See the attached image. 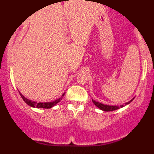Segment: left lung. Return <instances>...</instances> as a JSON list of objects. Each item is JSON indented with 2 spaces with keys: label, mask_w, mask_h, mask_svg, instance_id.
I'll list each match as a JSON object with an SVG mask.
<instances>
[{
  "label": "left lung",
  "mask_w": 154,
  "mask_h": 154,
  "mask_svg": "<svg viewBox=\"0 0 154 154\" xmlns=\"http://www.w3.org/2000/svg\"><path fill=\"white\" fill-rule=\"evenodd\" d=\"M134 98H135V97H134V98H132V99L130 100V101L127 102V103H125V104H124V105H121V106H117L106 105V104H103V103H99V102H98V101H95V100H93V99H92V101H93V103H94L97 107L99 108L100 110L104 111H112L116 110V109H120V108H122L124 106H125L128 105L129 103H130L132 101V100H133Z\"/></svg>",
  "instance_id": "obj_1"
}]
</instances>
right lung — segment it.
Instances as JSON below:
<instances>
[{
  "label": "right lung",
  "instance_id": "add662e5",
  "mask_svg": "<svg viewBox=\"0 0 154 154\" xmlns=\"http://www.w3.org/2000/svg\"><path fill=\"white\" fill-rule=\"evenodd\" d=\"M19 94H20L21 97L22 98V99L24 100V101L27 104L28 106H29L32 107V108H38V109H51V108L54 107L56 104H57L59 102L61 101L62 100L63 96L64 95L65 93L62 95V96L61 98H58V99L54 100V101H51V102H37V101H32V100H29L28 98H26V97H24L20 92L19 91Z\"/></svg>",
  "mask_w": 154,
  "mask_h": 154
}]
</instances>
